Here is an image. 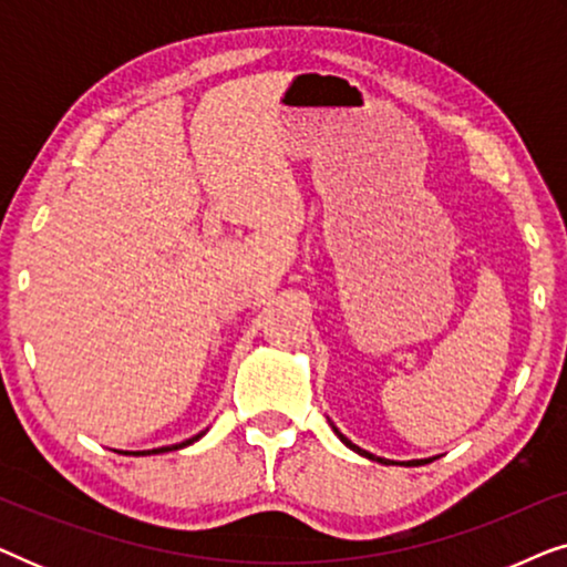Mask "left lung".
Masks as SVG:
<instances>
[{
    "instance_id": "8db88e82",
    "label": "left lung",
    "mask_w": 567,
    "mask_h": 567,
    "mask_svg": "<svg viewBox=\"0 0 567 567\" xmlns=\"http://www.w3.org/2000/svg\"><path fill=\"white\" fill-rule=\"evenodd\" d=\"M332 431H336L338 433V436H340V441H343V444L346 446H351L353 449V452H359V454H363V456H369V460H374V462H382V464H392L390 460H382V456H374V454H369V452H363V449H359V446H355V444H351V441H348L346 436H343V433H340L338 429H336V425H332ZM431 460H415V462H408V467H417V464H429Z\"/></svg>"
}]
</instances>
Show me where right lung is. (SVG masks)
Instances as JSON below:
<instances>
[{
	"instance_id": "add662e5",
	"label": "right lung",
	"mask_w": 567,
	"mask_h": 567,
	"mask_svg": "<svg viewBox=\"0 0 567 567\" xmlns=\"http://www.w3.org/2000/svg\"><path fill=\"white\" fill-rule=\"evenodd\" d=\"M200 436H204V433H198V436H193V439H188V441H183V444H175V446H165V449H152V452H142V454H159V452H173V449H183V446H188V444H193V441H198Z\"/></svg>"
}]
</instances>
